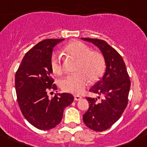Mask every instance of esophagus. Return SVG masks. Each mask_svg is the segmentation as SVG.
<instances>
[{
  "label": "esophagus",
  "instance_id": "esophagus-1",
  "mask_svg": "<svg viewBox=\"0 0 147 147\" xmlns=\"http://www.w3.org/2000/svg\"><path fill=\"white\" fill-rule=\"evenodd\" d=\"M81 98V96H78V95H75V96H74V100H79Z\"/></svg>",
  "mask_w": 147,
  "mask_h": 147
}]
</instances>
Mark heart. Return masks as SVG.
<instances>
[{
	"label": "heart",
	"instance_id": "b5f03b06",
	"mask_svg": "<svg viewBox=\"0 0 147 147\" xmlns=\"http://www.w3.org/2000/svg\"><path fill=\"white\" fill-rule=\"evenodd\" d=\"M63 51L68 56L77 59L75 67L76 73L65 76L60 81V86L65 92L81 94L88 81L96 82L103 75L105 60L100 52L91 50L90 47L79 41H75L64 47ZM50 67L56 75L62 74V58L58 53H53L50 58Z\"/></svg>",
	"mask_w": 147,
	"mask_h": 147
}]
</instances>
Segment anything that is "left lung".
Here are the masks:
<instances>
[{
	"mask_svg": "<svg viewBox=\"0 0 147 147\" xmlns=\"http://www.w3.org/2000/svg\"><path fill=\"white\" fill-rule=\"evenodd\" d=\"M98 47L105 60L106 71L90 91L102 99L87 97L89 108L83 115L85 125L96 131H105L114 125L123 113L128 102L130 88L129 74L120 54L105 41L82 38Z\"/></svg>",
	"mask_w": 147,
	"mask_h": 147,
	"instance_id": "1",
	"label": "left lung"
}]
</instances>
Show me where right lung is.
I'll list each match as a JSON object with an SVG mask.
<instances>
[{
    "instance_id": "1",
    "label": "right lung",
    "mask_w": 147,
    "mask_h": 147,
    "mask_svg": "<svg viewBox=\"0 0 147 147\" xmlns=\"http://www.w3.org/2000/svg\"><path fill=\"white\" fill-rule=\"evenodd\" d=\"M62 40L41 41L25 54L16 74L18 105L25 118L39 129H51L58 125L64 108L74 99L67 93H57L51 98L48 96L49 91L57 90L51 77L50 58L54 47Z\"/></svg>"
}]
</instances>
